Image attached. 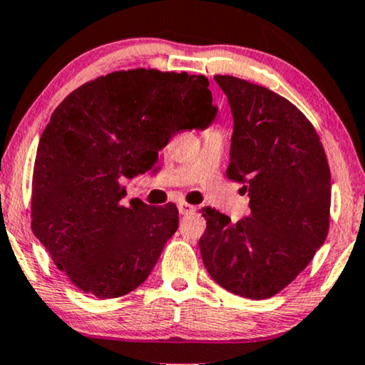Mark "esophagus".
Returning a JSON list of instances; mask_svg holds the SVG:
<instances>
[{
  "label": "esophagus",
  "instance_id": "esophagus-1",
  "mask_svg": "<svg viewBox=\"0 0 365 365\" xmlns=\"http://www.w3.org/2000/svg\"><path fill=\"white\" fill-rule=\"evenodd\" d=\"M178 207V212H180V215H188V213H192L193 210H195V207H192V205H188V203H178L177 205Z\"/></svg>",
  "mask_w": 365,
  "mask_h": 365
}]
</instances>
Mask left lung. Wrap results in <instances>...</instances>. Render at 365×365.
<instances>
[{"mask_svg":"<svg viewBox=\"0 0 365 365\" xmlns=\"http://www.w3.org/2000/svg\"><path fill=\"white\" fill-rule=\"evenodd\" d=\"M233 115L228 177L243 182L250 215L233 223L203 208L200 255L233 294L264 299L314 258L329 230L331 172L314 127L289 101L233 76H215Z\"/></svg>","mask_w":365,"mask_h":365,"instance_id":"left-lung-1","label":"left lung"}]
</instances>
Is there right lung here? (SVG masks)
Wrapping results in <instances>:
<instances>
[{
	"instance_id": "obj_1",
	"label": "right lung",
	"mask_w": 365,
	"mask_h": 365,
	"mask_svg": "<svg viewBox=\"0 0 365 365\" xmlns=\"http://www.w3.org/2000/svg\"><path fill=\"white\" fill-rule=\"evenodd\" d=\"M208 79L119 71L66 97L41 135L33 172V232L87 294L124 296L148 278L178 228L173 203L122 207L124 178L145 172L180 130L217 117Z\"/></svg>"
}]
</instances>
